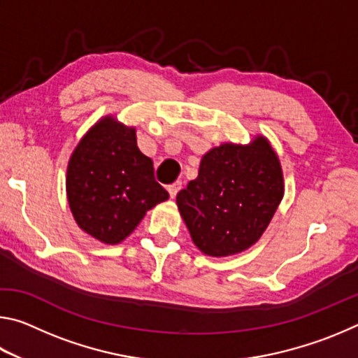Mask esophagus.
Returning a JSON list of instances; mask_svg holds the SVG:
<instances>
[{
  "label": "esophagus",
  "mask_w": 358,
  "mask_h": 358,
  "mask_svg": "<svg viewBox=\"0 0 358 358\" xmlns=\"http://www.w3.org/2000/svg\"><path fill=\"white\" fill-rule=\"evenodd\" d=\"M180 189H181V181H177V183H173V185H171V186L167 187V191H169V194H171L172 199L177 196Z\"/></svg>",
  "instance_id": "esophagus-1"
}]
</instances>
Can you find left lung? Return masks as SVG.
I'll use <instances>...</instances> for the list:
<instances>
[{"mask_svg":"<svg viewBox=\"0 0 358 358\" xmlns=\"http://www.w3.org/2000/svg\"><path fill=\"white\" fill-rule=\"evenodd\" d=\"M284 192L282 172L264 137L224 143L202 157L199 177L177 194V205L199 250L224 257L256 243Z\"/></svg>","mask_w":358,"mask_h":358,"instance_id":"8db88e82","label":"left lung"}]
</instances>
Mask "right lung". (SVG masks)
Segmentation results:
<instances>
[{
  "mask_svg": "<svg viewBox=\"0 0 358 358\" xmlns=\"http://www.w3.org/2000/svg\"><path fill=\"white\" fill-rule=\"evenodd\" d=\"M66 187L78 226L108 245L124 240L147 210L169 199L153 161L137 147L136 129L113 118L99 121L77 145Z\"/></svg>",
  "mask_w": 358,
  "mask_h": 358,
  "instance_id": "1",
  "label": "right lung"
}]
</instances>
